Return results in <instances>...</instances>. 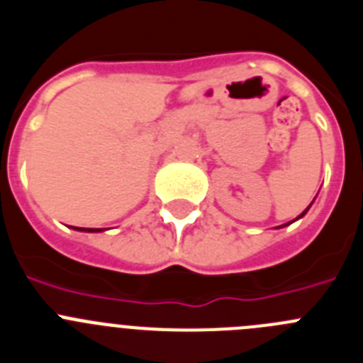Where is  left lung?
<instances>
[{"label": "left lung", "mask_w": 363, "mask_h": 363, "mask_svg": "<svg viewBox=\"0 0 363 363\" xmlns=\"http://www.w3.org/2000/svg\"><path fill=\"white\" fill-rule=\"evenodd\" d=\"M313 201H314V200H313ZM313 201H311V205H313ZM311 205H309V207H307L306 211H303V213L300 214V216H296V218H294L293 221H296V220H300V218H303V216H306V214H307V211L311 209ZM293 221H289V223H284V225H280V227H278V229H281V227H287V225H291V223H293Z\"/></svg>", "instance_id": "left-lung-1"}]
</instances>
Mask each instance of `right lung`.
Instances as JSON below:
<instances>
[{
	"label": "right lung",
	"mask_w": 363,
	"mask_h": 363,
	"mask_svg": "<svg viewBox=\"0 0 363 363\" xmlns=\"http://www.w3.org/2000/svg\"><path fill=\"white\" fill-rule=\"evenodd\" d=\"M76 230H82V233H101L105 229H86V227H74Z\"/></svg>",
	"instance_id": "add662e5"
}]
</instances>
